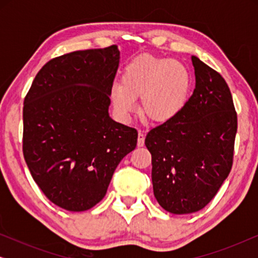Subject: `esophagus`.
Segmentation results:
<instances>
[{"label": "esophagus", "mask_w": 258, "mask_h": 258, "mask_svg": "<svg viewBox=\"0 0 258 258\" xmlns=\"http://www.w3.org/2000/svg\"><path fill=\"white\" fill-rule=\"evenodd\" d=\"M144 139H146V137H144L143 132H139V139H137V146H139V147H143Z\"/></svg>", "instance_id": "1"}]
</instances>
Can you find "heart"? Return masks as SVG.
<instances>
[{
  "instance_id": "obj_1",
  "label": "heart",
  "mask_w": 258,
  "mask_h": 258,
  "mask_svg": "<svg viewBox=\"0 0 258 258\" xmlns=\"http://www.w3.org/2000/svg\"><path fill=\"white\" fill-rule=\"evenodd\" d=\"M190 74L181 61L141 55L125 66L122 84H114L111 100L124 117L136 110V98L142 97V112L150 121L168 122L186 103Z\"/></svg>"
}]
</instances>
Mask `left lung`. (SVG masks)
Segmentation results:
<instances>
[{
    "label": "left lung",
    "instance_id": "8db88e82",
    "mask_svg": "<svg viewBox=\"0 0 258 258\" xmlns=\"http://www.w3.org/2000/svg\"><path fill=\"white\" fill-rule=\"evenodd\" d=\"M196 84L181 112L151 129L154 195L164 210L184 215L203 209L231 170L237 114L227 82L191 57Z\"/></svg>",
    "mask_w": 258,
    "mask_h": 258
}]
</instances>
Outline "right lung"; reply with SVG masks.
<instances>
[{
    "instance_id": "right-lung-1",
    "label": "right lung",
    "mask_w": 258,
    "mask_h": 258,
    "mask_svg": "<svg viewBox=\"0 0 258 258\" xmlns=\"http://www.w3.org/2000/svg\"><path fill=\"white\" fill-rule=\"evenodd\" d=\"M118 63L117 45L58 56L42 67L24 98V160L48 200L66 210L96 206L136 148V129L109 116Z\"/></svg>"
}]
</instances>
